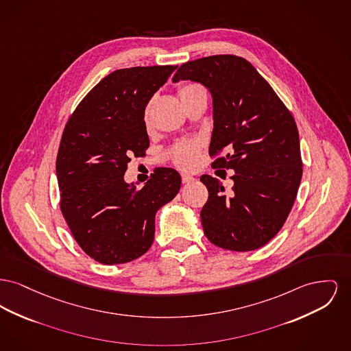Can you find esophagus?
<instances>
[{"label":"esophagus","instance_id":"obj_1","mask_svg":"<svg viewBox=\"0 0 351 351\" xmlns=\"http://www.w3.org/2000/svg\"><path fill=\"white\" fill-rule=\"evenodd\" d=\"M182 180H183V183H184V184H188V183H192V182L195 180V178H193V176H191V175H186V173H183V175H182Z\"/></svg>","mask_w":351,"mask_h":351}]
</instances>
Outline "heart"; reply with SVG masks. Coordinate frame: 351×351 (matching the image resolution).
<instances>
[{
  "label": "heart",
  "instance_id": "heart-1",
  "mask_svg": "<svg viewBox=\"0 0 351 351\" xmlns=\"http://www.w3.org/2000/svg\"><path fill=\"white\" fill-rule=\"evenodd\" d=\"M200 93H204V90L196 83H186L179 88L180 99H184ZM145 122H147V117H145ZM199 155H200V145L197 142H183L176 145L173 151V158L176 165L184 169H191L197 165Z\"/></svg>",
  "mask_w": 351,
  "mask_h": 351
}]
</instances>
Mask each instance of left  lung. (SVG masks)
<instances>
[{
    "label": "left lung",
    "mask_w": 351,
    "mask_h": 351,
    "mask_svg": "<svg viewBox=\"0 0 351 351\" xmlns=\"http://www.w3.org/2000/svg\"><path fill=\"white\" fill-rule=\"evenodd\" d=\"M206 86L212 97V165L233 169L230 197L219 179L200 178L208 202L200 212L206 239L249 252L264 247L284 226L302 178L297 124L285 104L247 60L212 56L182 64L172 82Z\"/></svg>",
    "instance_id": "left-lung-1"
}]
</instances>
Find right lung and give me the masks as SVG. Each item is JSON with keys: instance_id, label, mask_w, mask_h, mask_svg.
<instances>
[{"instance_id": "1", "label": "right lung", "mask_w": 351, "mask_h": 351, "mask_svg": "<svg viewBox=\"0 0 351 351\" xmlns=\"http://www.w3.org/2000/svg\"><path fill=\"white\" fill-rule=\"evenodd\" d=\"M178 66L115 70L75 108L57 156L61 210L75 241L104 265L130 263L149 249L155 216L179 192L182 178L158 168L143 188L124 182L132 156L149 145L145 106Z\"/></svg>"}]
</instances>
